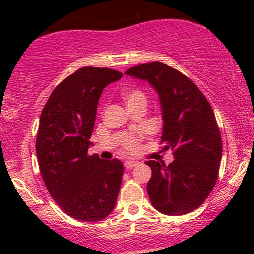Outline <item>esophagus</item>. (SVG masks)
<instances>
[{
    "instance_id": "obj_1",
    "label": "esophagus",
    "mask_w": 254,
    "mask_h": 254,
    "mask_svg": "<svg viewBox=\"0 0 254 254\" xmlns=\"http://www.w3.org/2000/svg\"><path fill=\"white\" fill-rule=\"evenodd\" d=\"M138 164H140V162H136V161H126L124 163L125 168H126V169H131V168H134V166H136Z\"/></svg>"
}]
</instances>
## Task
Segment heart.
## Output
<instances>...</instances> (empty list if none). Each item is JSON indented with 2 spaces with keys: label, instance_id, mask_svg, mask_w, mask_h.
Listing matches in <instances>:
<instances>
[{
  "label": "heart",
  "instance_id": "heart-1",
  "mask_svg": "<svg viewBox=\"0 0 254 254\" xmlns=\"http://www.w3.org/2000/svg\"><path fill=\"white\" fill-rule=\"evenodd\" d=\"M121 97H123L124 102L126 103L128 109H129V107L136 106L138 104H147V96H145V93L142 91L141 89H137V88L124 90V91L121 92ZM136 147H137L136 138L129 137L127 138L126 142H125V148H126L127 150H134Z\"/></svg>",
  "mask_w": 254,
  "mask_h": 254
}]
</instances>
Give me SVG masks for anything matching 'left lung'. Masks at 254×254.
<instances>
[{
    "instance_id": "1",
    "label": "left lung",
    "mask_w": 254,
    "mask_h": 254,
    "mask_svg": "<svg viewBox=\"0 0 254 254\" xmlns=\"http://www.w3.org/2000/svg\"><path fill=\"white\" fill-rule=\"evenodd\" d=\"M151 84L159 96L163 150L172 163L147 161L151 178L147 190L152 206L165 215H184L200 207L213 190L222 158V138L209 102L189 77L159 61L125 72Z\"/></svg>"
}]
</instances>
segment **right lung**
I'll return each mask as SVG.
<instances>
[{
	"mask_svg": "<svg viewBox=\"0 0 254 254\" xmlns=\"http://www.w3.org/2000/svg\"><path fill=\"white\" fill-rule=\"evenodd\" d=\"M123 77L113 69L83 67L51 93L38 128L36 151L51 196L72 218L97 222L111 214L124 165L88 155L103 89Z\"/></svg>",
	"mask_w": 254,
	"mask_h": 254,
	"instance_id": "right-lung-1",
	"label": "right lung"
}]
</instances>
